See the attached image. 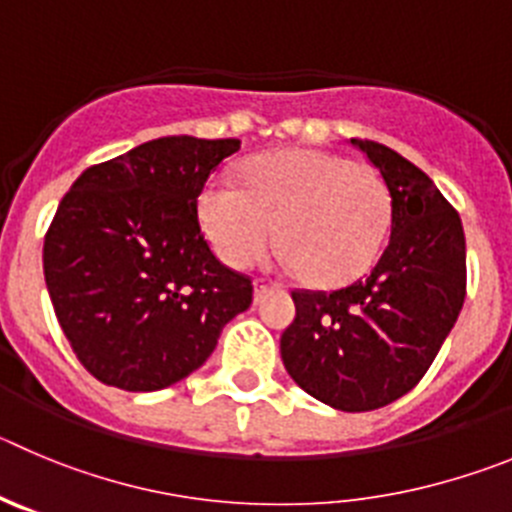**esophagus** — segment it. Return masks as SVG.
Wrapping results in <instances>:
<instances>
[{
  "label": "esophagus",
  "mask_w": 512,
  "mask_h": 512,
  "mask_svg": "<svg viewBox=\"0 0 512 512\" xmlns=\"http://www.w3.org/2000/svg\"><path fill=\"white\" fill-rule=\"evenodd\" d=\"M271 289H274V284H269L266 279H253V299H256V302H261L264 294H269Z\"/></svg>",
  "instance_id": "esophagus-1"
}]
</instances>
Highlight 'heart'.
I'll list each match as a JSON object with an SVG mask.
<instances>
[{"label":"heart","instance_id":"1","mask_svg":"<svg viewBox=\"0 0 512 512\" xmlns=\"http://www.w3.org/2000/svg\"><path fill=\"white\" fill-rule=\"evenodd\" d=\"M208 241L246 266L276 241L314 287H340L373 266L391 225V195L370 167L320 149H281L243 167V187L210 180L198 200Z\"/></svg>","mask_w":512,"mask_h":512}]
</instances>
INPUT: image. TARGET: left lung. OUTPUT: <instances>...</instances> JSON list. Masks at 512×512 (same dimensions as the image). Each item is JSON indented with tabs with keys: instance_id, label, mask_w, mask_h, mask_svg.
Wrapping results in <instances>:
<instances>
[{
	"instance_id": "8db88e82",
	"label": "left lung",
	"mask_w": 512,
	"mask_h": 512,
	"mask_svg": "<svg viewBox=\"0 0 512 512\" xmlns=\"http://www.w3.org/2000/svg\"><path fill=\"white\" fill-rule=\"evenodd\" d=\"M391 195V238L363 279L335 292H292L297 317L281 360L299 388L340 411H373L409 393L437 358L467 294L459 213L416 164L350 139Z\"/></svg>"
}]
</instances>
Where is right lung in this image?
<instances>
[{
    "label": "right lung",
    "mask_w": 512,
    "mask_h": 512,
    "mask_svg": "<svg viewBox=\"0 0 512 512\" xmlns=\"http://www.w3.org/2000/svg\"><path fill=\"white\" fill-rule=\"evenodd\" d=\"M238 139L162 137L93 164L45 233L42 269L75 358L106 386L159 391L198 370L253 302L215 259L198 198Z\"/></svg>",
    "instance_id": "add662e5"
}]
</instances>
